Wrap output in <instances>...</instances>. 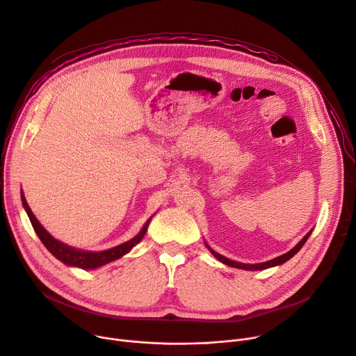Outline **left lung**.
Returning a JSON list of instances; mask_svg holds the SVG:
<instances>
[{
	"instance_id": "obj_1",
	"label": "left lung",
	"mask_w": 356,
	"mask_h": 356,
	"mask_svg": "<svg viewBox=\"0 0 356 356\" xmlns=\"http://www.w3.org/2000/svg\"><path fill=\"white\" fill-rule=\"evenodd\" d=\"M312 233V230L307 233L305 238L292 249V250H289L288 253H285V254H282V256H277V257H275V259H272V260H268V262H264V264H256V265H245V264H239V262H234V260H230V259H227V257H225V256H222V254H219V253H216L215 250H211L210 249V252L215 254V257H218L222 264H225V265H227V266H232V268H239V269H246V270H262V269H268V268H272V266H276V265H282V264H285L286 260H289L293 254H296L299 250H300V248L305 245V242L307 241V238H309V234ZM209 248V246H207Z\"/></svg>"
}]
</instances>
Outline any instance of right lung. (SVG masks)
<instances>
[{"label": "right lung", "instance_id": "obj_1", "mask_svg": "<svg viewBox=\"0 0 356 356\" xmlns=\"http://www.w3.org/2000/svg\"><path fill=\"white\" fill-rule=\"evenodd\" d=\"M21 200H22L24 209H26L27 215L30 218V222H31L37 236L40 238V241L42 242V245L47 249H49V252L51 254H54L58 260H61L63 264H65L68 266H77V268H81V269H96L99 266L110 264V262H113V260L126 254L133 246H136L141 239H143V236L147 232V226L152 220V218H150L146 222V225L143 226V229H141V232L137 236H134L131 241H129L123 245H118L113 249L103 250V252H86V250H77L74 248H70V246L56 241L53 236L49 232H47L40 225V222L35 219V216L33 215V211H31L30 206L27 204V200H26V197H24L22 192H21Z\"/></svg>", "mask_w": 356, "mask_h": 356}]
</instances>
